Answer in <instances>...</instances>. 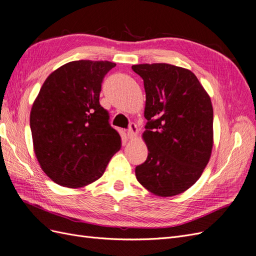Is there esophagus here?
I'll return each mask as SVG.
<instances>
[{"mask_svg":"<svg viewBox=\"0 0 256 256\" xmlns=\"http://www.w3.org/2000/svg\"><path fill=\"white\" fill-rule=\"evenodd\" d=\"M137 133H138L137 126H136L135 123L132 122L130 124V126H128V136H130V138H133V137H135V136L137 135Z\"/></svg>","mask_w":256,"mask_h":256,"instance_id":"esophagus-1","label":"esophagus"}]
</instances>
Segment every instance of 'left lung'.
Here are the masks:
<instances>
[{
    "instance_id": "obj_1",
    "label": "left lung",
    "mask_w": 256,
    "mask_h": 256,
    "mask_svg": "<svg viewBox=\"0 0 256 256\" xmlns=\"http://www.w3.org/2000/svg\"><path fill=\"white\" fill-rule=\"evenodd\" d=\"M132 69L146 90L142 138L146 162L138 182L160 196L184 192L201 176L212 149L210 98L194 74L169 64H140Z\"/></svg>"
}]
</instances>
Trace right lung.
Masks as SVG:
<instances>
[{
  "label": "right lung",
  "mask_w": 256,
  "mask_h": 256,
  "mask_svg": "<svg viewBox=\"0 0 256 256\" xmlns=\"http://www.w3.org/2000/svg\"><path fill=\"white\" fill-rule=\"evenodd\" d=\"M116 64L76 60L52 72L30 110L34 151L56 184L78 188L100 178L121 137L100 104L104 76Z\"/></svg>",
  "instance_id": "1"
}]
</instances>
